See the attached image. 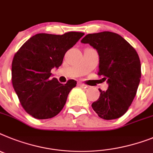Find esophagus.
I'll list each match as a JSON object with an SVG mask.
<instances>
[{
	"label": "esophagus",
	"mask_w": 153,
	"mask_h": 153,
	"mask_svg": "<svg viewBox=\"0 0 153 153\" xmlns=\"http://www.w3.org/2000/svg\"><path fill=\"white\" fill-rule=\"evenodd\" d=\"M77 85L79 86V87H82V88H87V87H88V86L86 85V84H84V83H81V82H78Z\"/></svg>",
	"instance_id": "1"
}]
</instances>
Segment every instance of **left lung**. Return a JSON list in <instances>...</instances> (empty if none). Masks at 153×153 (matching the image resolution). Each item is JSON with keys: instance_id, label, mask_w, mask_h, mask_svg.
<instances>
[{"instance_id": "1", "label": "left lung", "mask_w": 153, "mask_h": 153, "mask_svg": "<svg viewBox=\"0 0 153 153\" xmlns=\"http://www.w3.org/2000/svg\"><path fill=\"white\" fill-rule=\"evenodd\" d=\"M97 49L99 76L108 83L92 108L100 118L113 120L126 113L136 95L141 79V63L135 49L118 34L111 32L88 34L81 40Z\"/></svg>"}]
</instances>
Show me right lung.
Masks as SVG:
<instances>
[{
    "label": "right lung",
    "instance_id": "add662e5",
    "mask_svg": "<svg viewBox=\"0 0 153 153\" xmlns=\"http://www.w3.org/2000/svg\"><path fill=\"white\" fill-rule=\"evenodd\" d=\"M84 33L62 36L40 33L30 38L13 58L11 80L22 108L37 119L52 118L59 113L68 94L76 85L74 79L62 84L51 78V70L62 63L65 53Z\"/></svg>",
    "mask_w": 153,
    "mask_h": 153
}]
</instances>
